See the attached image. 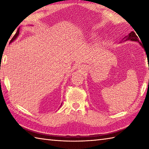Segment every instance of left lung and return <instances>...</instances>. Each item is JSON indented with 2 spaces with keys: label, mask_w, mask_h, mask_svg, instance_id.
Returning a JSON list of instances; mask_svg holds the SVG:
<instances>
[{
  "label": "left lung",
  "mask_w": 149,
  "mask_h": 149,
  "mask_svg": "<svg viewBox=\"0 0 149 149\" xmlns=\"http://www.w3.org/2000/svg\"><path fill=\"white\" fill-rule=\"evenodd\" d=\"M125 38H127V39H126V40H130L134 41H139V38H138V37H137V36L136 35V33L134 32H131L128 34V37H127V36H126ZM139 43L141 44V45H142L141 43H140V42H139ZM142 47H143V45H142Z\"/></svg>",
  "instance_id": "obj_1"
}]
</instances>
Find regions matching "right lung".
<instances>
[{
	"instance_id": "add662e5",
	"label": "right lung",
	"mask_w": 149,
	"mask_h": 149,
	"mask_svg": "<svg viewBox=\"0 0 149 149\" xmlns=\"http://www.w3.org/2000/svg\"><path fill=\"white\" fill-rule=\"evenodd\" d=\"M19 33V29H18V30H17V32L15 33V34L14 35V36H13V37L12 38V40H11V41H10V43H11V42H12L13 40H15V39L17 38V36H18Z\"/></svg>"
}]
</instances>
